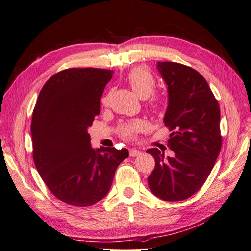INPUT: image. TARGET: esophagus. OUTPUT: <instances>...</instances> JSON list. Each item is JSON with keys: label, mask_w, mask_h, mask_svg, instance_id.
I'll use <instances>...</instances> for the list:
<instances>
[{"label": "esophagus", "mask_w": 251, "mask_h": 251, "mask_svg": "<svg viewBox=\"0 0 251 251\" xmlns=\"http://www.w3.org/2000/svg\"><path fill=\"white\" fill-rule=\"evenodd\" d=\"M140 154H141L140 151L136 150V149H130V156H131V157H137V156H139Z\"/></svg>", "instance_id": "34e87169"}]
</instances>
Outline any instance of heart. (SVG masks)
I'll list each match as a JSON object with an SVG mask.
<instances>
[{"label":"heart","instance_id":"b5f03b06","mask_svg":"<svg viewBox=\"0 0 251 251\" xmlns=\"http://www.w3.org/2000/svg\"><path fill=\"white\" fill-rule=\"evenodd\" d=\"M126 81L132 88L134 92L140 98L146 100L148 98L149 107L153 110H159L161 107L160 97L156 94H153L156 88V79L154 75L148 69L143 67L134 68L128 72L126 76ZM110 98V93L102 97V104H107ZM148 128V123L143 119H133L119 126L118 132L121 137L126 140H133L137 137L138 134L146 131Z\"/></svg>","mask_w":251,"mask_h":251}]
</instances>
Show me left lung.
Returning a JSON list of instances; mask_svg holds the SVG:
<instances>
[{"label": "left lung", "instance_id": "left-lung-1", "mask_svg": "<svg viewBox=\"0 0 251 251\" xmlns=\"http://www.w3.org/2000/svg\"><path fill=\"white\" fill-rule=\"evenodd\" d=\"M157 68L168 86L163 121L172 132L168 147L175 156L164 158L157 148L149 149L155 169L148 182L158 198L177 202L198 192L214 168L222 146L220 108L198 71L172 62H158Z\"/></svg>", "mask_w": 251, "mask_h": 251}]
</instances>
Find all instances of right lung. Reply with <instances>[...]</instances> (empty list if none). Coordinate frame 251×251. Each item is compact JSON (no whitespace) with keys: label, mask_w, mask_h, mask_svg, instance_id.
<instances>
[{"label":"right lung","mask_w":251,"mask_h":251,"mask_svg":"<svg viewBox=\"0 0 251 251\" xmlns=\"http://www.w3.org/2000/svg\"><path fill=\"white\" fill-rule=\"evenodd\" d=\"M114 71L71 68L45 83L32 114L33 161L57 199L86 207L104 198L126 149H92L88 127L100 113V98Z\"/></svg>","instance_id":"add662e5"}]
</instances>
